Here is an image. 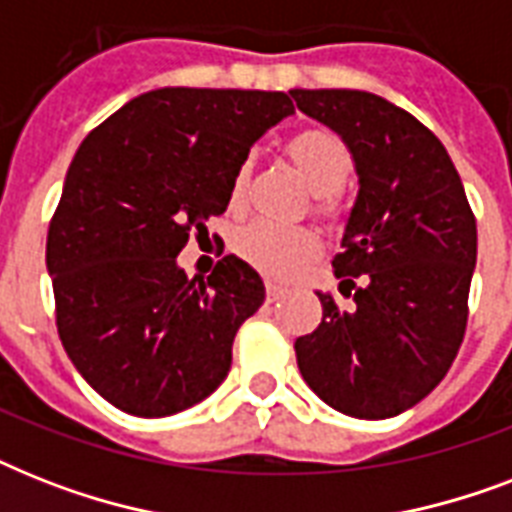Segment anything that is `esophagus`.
<instances>
[{"label": "esophagus", "instance_id": "obj_1", "mask_svg": "<svg viewBox=\"0 0 512 512\" xmlns=\"http://www.w3.org/2000/svg\"><path fill=\"white\" fill-rule=\"evenodd\" d=\"M265 297H268V303H276L279 297H284V287H279V284H268V287H265Z\"/></svg>", "mask_w": 512, "mask_h": 512}]
</instances>
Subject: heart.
Listing matches in <instances>:
<instances>
[{
    "mask_svg": "<svg viewBox=\"0 0 512 512\" xmlns=\"http://www.w3.org/2000/svg\"><path fill=\"white\" fill-rule=\"evenodd\" d=\"M289 162L305 177V183L313 188V215L324 220H335L342 212L340 185L350 172V154L345 143L329 130H303L295 138L287 140ZM249 188V162L236 164V170L228 183V207H244ZM233 252L252 265L255 271L271 279H287L308 263L316 252V239L311 231L300 225H276L268 220H255L244 225L233 236Z\"/></svg>",
    "mask_w": 512,
    "mask_h": 512,
    "instance_id": "heart-1",
    "label": "heart"
}]
</instances>
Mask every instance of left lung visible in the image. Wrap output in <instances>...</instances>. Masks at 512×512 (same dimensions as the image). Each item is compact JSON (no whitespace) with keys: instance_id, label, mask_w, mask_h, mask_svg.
Here are the masks:
<instances>
[{"instance_id":"8db88e82","label":"left lung","mask_w":512,"mask_h":512,"mask_svg":"<svg viewBox=\"0 0 512 512\" xmlns=\"http://www.w3.org/2000/svg\"><path fill=\"white\" fill-rule=\"evenodd\" d=\"M297 108L348 143L361 191L332 260L340 295L297 337L303 380L358 420L406 412L444 380L468 327L476 215L441 140L361 90H292ZM362 279L358 288L355 279Z\"/></svg>"}]
</instances>
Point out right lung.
Listing matches in <instances>:
<instances>
[{
  "mask_svg": "<svg viewBox=\"0 0 512 512\" xmlns=\"http://www.w3.org/2000/svg\"><path fill=\"white\" fill-rule=\"evenodd\" d=\"M292 111L287 92L164 87L82 140L47 231V271L60 342L116 409L170 417L228 377L263 281L225 255L196 284L175 257L223 215L252 143Z\"/></svg>",
  "mask_w": 512,
  "mask_h": 512,
  "instance_id": "right-lung-1",
  "label": "right lung"
}]
</instances>
